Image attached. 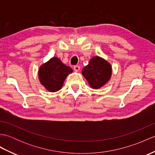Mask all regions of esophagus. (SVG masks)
<instances>
[{
	"mask_svg": "<svg viewBox=\"0 0 155 155\" xmlns=\"http://www.w3.org/2000/svg\"><path fill=\"white\" fill-rule=\"evenodd\" d=\"M80 68H81V67H79V66H78V65H76V66H74V70L76 72L79 71H80Z\"/></svg>",
	"mask_w": 155,
	"mask_h": 155,
	"instance_id": "1",
	"label": "esophagus"
}]
</instances>
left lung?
I'll return each mask as SVG.
<instances>
[{"label": "left lung", "instance_id": "8db88e82", "mask_svg": "<svg viewBox=\"0 0 155 155\" xmlns=\"http://www.w3.org/2000/svg\"><path fill=\"white\" fill-rule=\"evenodd\" d=\"M82 74L92 88L98 89L110 81L112 75L111 64L105 59L96 56L84 67Z\"/></svg>", "mask_w": 155, "mask_h": 155}]
</instances>
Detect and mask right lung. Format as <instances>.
<instances>
[{"instance_id": "right-lung-1", "label": "right lung", "mask_w": 155, "mask_h": 155, "mask_svg": "<svg viewBox=\"0 0 155 155\" xmlns=\"http://www.w3.org/2000/svg\"><path fill=\"white\" fill-rule=\"evenodd\" d=\"M72 71L60 58L52 57L39 68V81L47 91L54 93L61 89L66 78Z\"/></svg>"}]
</instances>
